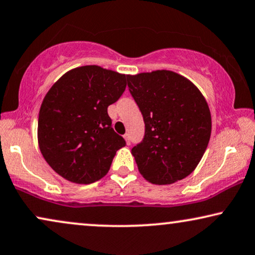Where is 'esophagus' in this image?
Listing matches in <instances>:
<instances>
[{
    "label": "esophagus",
    "mask_w": 255,
    "mask_h": 255,
    "mask_svg": "<svg viewBox=\"0 0 255 255\" xmlns=\"http://www.w3.org/2000/svg\"><path fill=\"white\" fill-rule=\"evenodd\" d=\"M124 138H125V140H127V143H128V144H130V143H131L130 134H128V133H125V134H124Z\"/></svg>",
    "instance_id": "esophagus-1"
}]
</instances>
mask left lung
Masks as SVG:
<instances>
[{"label": "left lung", "instance_id": "obj_1", "mask_svg": "<svg viewBox=\"0 0 255 255\" xmlns=\"http://www.w3.org/2000/svg\"><path fill=\"white\" fill-rule=\"evenodd\" d=\"M128 90L143 115V140L131 150L152 184L167 185L193 172L210 141L208 105L187 78L168 70L128 76Z\"/></svg>", "mask_w": 255, "mask_h": 255}]
</instances>
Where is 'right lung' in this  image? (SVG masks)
Returning a JSON list of instances; mask_svg holds the SVG:
<instances>
[{
    "label": "right lung",
    "mask_w": 255,
    "mask_h": 255,
    "mask_svg": "<svg viewBox=\"0 0 255 255\" xmlns=\"http://www.w3.org/2000/svg\"><path fill=\"white\" fill-rule=\"evenodd\" d=\"M128 77L85 65L68 71L48 91L37 135L39 150L56 173L77 184L108 173L116 152L127 145L112 128L108 107L123 95Z\"/></svg>",
    "instance_id": "obj_1"
}]
</instances>
